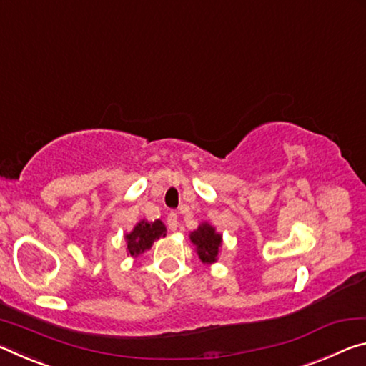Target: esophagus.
I'll return each mask as SVG.
<instances>
[{
  "instance_id": "1",
  "label": "esophagus",
  "mask_w": 366,
  "mask_h": 366,
  "mask_svg": "<svg viewBox=\"0 0 366 366\" xmlns=\"http://www.w3.org/2000/svg\"><path fill=\"white\" fill-rule=\"evenodd\" d=\"M167 227H169L172 232H175L178 229V215H177V212H170L169 215H167Z\"/></svg>"
}]
</instances>
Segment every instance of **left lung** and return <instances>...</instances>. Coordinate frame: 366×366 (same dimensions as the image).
<instances>
[{"label": "left lung", "instance_id": "left-lung-1", "mask_svg": "<svg viewBox=\"0 0 366 366\" xmlns=\"http://www.w3.org/2000/svg\"><path fill=\"white\" fill-rule=\"evenodd\" d=\"M191 242L196 244L197 254H199L202 262H214L215 257L219 254V247L222 243V237L215 233L209 224H201L189 235Z\"/></svg>", "mask_w": 366, "mask_h": 366}]
</instances>
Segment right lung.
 Returning <instances> with one entry per match:
<instances>
[{"label":"right lung","instance_id":"add662e5","mask_svg":"<svg viewBox=\"0 0 366 366\" xmlns=\"http://www.w3.org/2000/svg\"><path fill=\"white\" fill-rule=\"evenodd\" d=\"M165 235V225L160 222V220H155V222H139L134 230L127 235L128 239V251L131 256H137L144 253V251L152 247L154 239Z\"/></svg>","mask_w":366,"mask_h":366}]
</instances>
